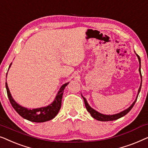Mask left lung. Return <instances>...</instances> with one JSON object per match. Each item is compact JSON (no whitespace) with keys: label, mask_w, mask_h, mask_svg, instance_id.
I'll use <instances>...</instances> for the list:
<instances>
[{"label":"left lung","mask_w":148,"mask_h":148,"mask_svg":"<svg viewBox=\"0 0 148 148\" xmlns=\"http://www.w3.org/2000/svg\"><path fill=\"white\" fill-rule=\"evenodd\" d=\"M137 57H138V59H139V64H140V66H139V73H140V75H141V80H142V76H141V60H140V57H139V55H137ZM141 82H142V81H141ZM141 86H140V88H139V90H138V94H137V97H138V95L139 94V92H140L141 90ZM83 97V96H82ZM83 98H84V103H85V106L86 107V109L90 113L91 116H92L93 118L96 119V120L98 121H114V120H116V119H118L119 118H121V117H123V116H125V115H126L127 113H128L129 111H130L132 108L134 106L135 103L137 101V99L135 100V102L133 103L132 105L127 109V110H125L124 111H123V112H121L120 113H119V114H113V115H105V114H101V113L97 112L95 110H94L92 108H91V107L89 106V104H88V102H87L86 99L84 98V97H83Z\"/></svg>","instance_id":"obj_1"}]
</instances>
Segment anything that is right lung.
Instances as JSON below:
<instances>
[{"label": "right lung", "mask_w": 148, "mask_h": 148, "mask_svg": "<svg viewBox=\"0 0 148 148\" xmlns=\"http://www.w3.org/2000/svg\"><path fill=\"white\" fill-rule=\"evenodd\" d=\"M11 64H10V66H11ZM6 82H7V80H6ZM68 84L69 83L62 86L61 88H60V90L58 91V94L56 97L55 100H54V102L51 104H50L49 106L46 107L32 109V110L25 108L24 107L19 106V104H17L15 102V101L12 98L11 93L9 92V88H8L7 82H6V89H7L8 98L9 99V101L11 102L12 106L13 107V108L15 109L16 112L20 116L23 117V119H27V120L29 121H32V122L43 123L54 119L56 116V114H58V112H59L60 107H61L63 91L64 88H65V87L68 85Z\"/></svg>", "instance_id": "right-lung-1"}]
</instances>
